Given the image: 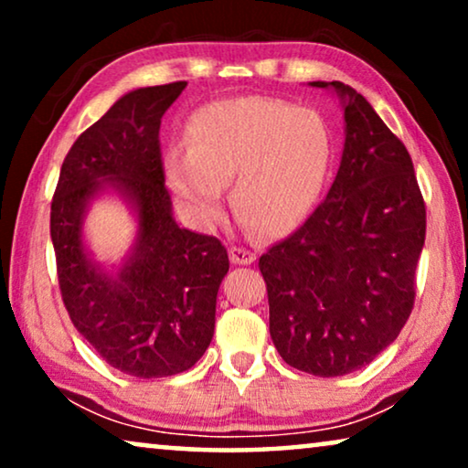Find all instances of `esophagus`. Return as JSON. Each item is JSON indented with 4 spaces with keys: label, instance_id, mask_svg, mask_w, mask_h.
<instances>
[{
    "label": "esophagus",
    "instance_id": "34e87169",
    "mask_svg": "<svg viewBox=\"0 0 468 468\" xmlns=\"http://www.w3.org/2000/svg\"><path fill=\"white\" fill-rule=\"evenodd\" d=\"M229 260H232L234 264H253L255 253L251 251V249L232 245L229 247Z\"/></svg>",
    "mask_w": 468,
    "mask_h": 468
}]
</instances>
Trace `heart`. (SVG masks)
Listing matches in <instances>:
<instances>
[{"label":"heart","instance_id":"1","mask_svg":"<svg viewBox=\"0 0 468 468\" xmlns=\"http://www.w3.org/2000/svg\"><path fill=\"white\" fill-rule=\"evenodd\" d=\"M335 159L328 121L313 108L268 98L210 101L191 112L187 149L165 153L178 204L200 226L221 215L232 181L236 215L266 236H283L315 210Z\"/></svg>","mask_w":468,"mask_h":468}]
</instances>
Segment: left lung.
Segmentation results:
<instances>
[{"label": "left lung", "instance_id": "1", "mask_svg": "<svg viewBox=\"0 0 468 468\" xmlns=\"http://www.w3.org/2000/svg\"><path fill=\"white\" fill-rule=\"evenodd\" d=\"M345 146L325 200L260 258L271 336L290 367L341 377L394 343L415 303L426 204L407 146L345 82Z\"/></svg>", "mask_w": 468, "mask_h": 468}]
</instances>
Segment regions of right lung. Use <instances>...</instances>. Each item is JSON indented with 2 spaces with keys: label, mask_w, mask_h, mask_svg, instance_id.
<instances>
[{
  "label": "right lung",
  "mask_w": 468,
  "mask_h": 468,
  "mask_svg": "<svg viewBox=\"0 0 468 468\" xmlns=\"http://www.w3.org/2000/svg\"><path fill=\"white\" fill-rule=\"evenodd\" d=\"M187 82L144 87L114 101L63 159L50 202L57 279L74 328L121 373L155 379L204 356L229 260L219 239L178 228L165 189L159 125ZM104 186L139 213L137 247L117 278L81 247L86 204Z\"/></svg>",
  "instance_id": "1"
}]
</instances>
